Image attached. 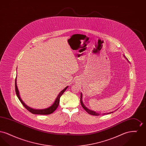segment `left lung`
Returning a JSON list of instances; mask_svg holds the SVG:
<instances>
[{
  "mask_svg": "<svg viewBox=\"0 0 146 146\" xmlns=\"http://www.w3.org/2000/svg\"><path fill=\"white\" fill-rule=\"evenodd\" d=\"M124 56V57H125V58L128 61L127 58L125 57V56ZM80 95H80V104H82V107H83V108L86 111H87L89 114H91V115H100L101 113H98L97 111H94L90 110H89V108H88L85 106V104H84L83 101V94H82V92H81V94H80ZM112 113H113V111L110 112V113H103L102 114H109Z\"/></svg>",
  "mask_w": 146,
  "mask_h": 146,
  "instance_id": "1",
  "label": "left lung"
}]
</instances>
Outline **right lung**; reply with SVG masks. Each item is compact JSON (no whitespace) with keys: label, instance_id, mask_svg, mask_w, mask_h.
<instances>
[{"label":"right lung","instance_id":"obj_1","mask_svg":"<svg viewBox=\"0 0 146 146\" xmlns=\"http://www.w3.org/2000/svg\"><path fill=\"white\" fill-rule=\"evenodd\" d=\"M68 86H66L63 90L61 91L59 94L57 95V96L56 97L54 102L53 103V104H52L51 106H50L47 108H45V109H42V110H36L28 106L27 104H25V102L22 101V100L21 99L20 97V92L18 89L17 86V76L15 79V91H16V94L17 97L19 98V100L20 101L21 104H23V106L28 110V111L31 112L32 113L34 114H40V115H48V114H50L51 113H52L54 111H55L57 109V108L58 107L59 103H60V97L64 93V92L66 90V89L68 88Z\"/></svg>","mask_w":146,"mask_h":146}]
</instances>
